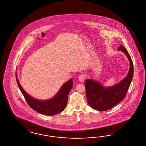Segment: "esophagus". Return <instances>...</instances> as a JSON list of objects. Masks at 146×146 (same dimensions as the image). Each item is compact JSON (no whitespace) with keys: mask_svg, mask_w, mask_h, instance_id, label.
Masks as SVG:
<instances>
[{"mask_svg":"<svg viewBox=\"0 0 146 146\" xmlns=\"http://www.w3.org/2000/svg\"><path fill=\"white\" fill-rule=\"evenodd\" d=\"M78 78H79V80L80 82H83L85 79V76L84 74H80L78 77Z\"/></svg>","mask_w":146,"mask_h":146,"instance_id":"esophagus-1","label":"esophagus"}]
</instances>
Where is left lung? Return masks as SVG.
<instances>
[{
    "mask_svg": "<svg viewBox=\"0 0 146 146\" xmlns=\"http://www.w3.org/2000/svg\"><path fill=\"white\" fill-rule=\"evenodd\" d=\"M123 51L129 61V70L125 78L113 86L104 88L92 79L85 80L86 94L88 103L92 108L106 111L112 108L125 98L133 77V64L132 58L125 47L121 45L118 48Z\"/></svg>",
    "mask_w": 146,
    "mask_h": 146,
    "instance_id": "left-lung-1",
    "label": "left lung"
}]
</instances>
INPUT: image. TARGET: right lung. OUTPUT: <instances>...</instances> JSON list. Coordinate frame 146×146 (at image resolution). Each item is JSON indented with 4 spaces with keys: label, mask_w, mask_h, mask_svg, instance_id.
Wrapping results in <instances>:
<instances>
[{
    "label": "right lung",
    "mask_w": 146,
    "mask_h": 146,
    "mask_svg": "<svg viewBox=\"0 0 146 146\" xmlns=\"http://www.w3.org/2000/svg\"><path fill=\"white\" fill-rule=\"evenodd\" d=\"M16 75L18 86L30 107L34 110L48 116L55 115L62 112L66 108L68 102V94L73 86L72 79L64 84L56 95L48 100H38L32 98L22 88Z\"/></svg>",
    "instance_id": "1"
}]
</instances>
